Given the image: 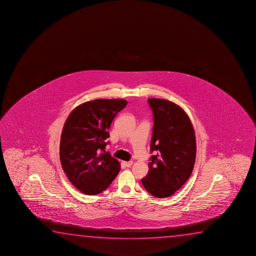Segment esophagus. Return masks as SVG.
<instances>
[{
	"mask_svg": "<svg viewBox=\"0 0 256 256\" xmlns=\"http://www.w3.org/2000/svg\"><path fill=\"white\" fill-rule=\"evenodd\" d=\"M123 164L126 166V167H130L133 164V161H128V162H123Z\"/></svg>",
	"mask_w": 256,
	"mask_h": 256,
	"instance_id": "obj_1",
	"label": "esophagus"
}]
</instances>
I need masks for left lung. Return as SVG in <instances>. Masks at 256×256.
<instances>
[{"mask_svg": "<svg viewBox=\"0 0 256 256\" xmlns=\"http://www.w3.org/2000/svg\"><path fill=\"white\" fill-rule=\"evenodd\" d=\"M154 118L148 172L142 178L153 196L166 198L185 184L193 172L196 142L193 125L180 106L163 98H148Z\"/></svg>", "mask_w": 256, "mask_h": 256, "instance_id": "8db88e82", "label": "left lung"}]
</instances>
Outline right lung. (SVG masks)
Returning a JSON list of instances; mask_svg holds the SVG:
<instances>
[{
    "label": "right lung",
    "mask_w": 256,
    "mask_h": 256,
    "mask_svg": "<svg viewBox=\"0 0 256 256\" xmlns=\"http://www.w3.org/2000/svg\"><path fill=\"white\" fill-rule=\"evenodd\" d=\"M125 100L88 101L74 108L63 126L60 160L70 182L82 193L94 196L108 188L120 164L104 152L109 128Z\"/></svg>",
    "instance_id": "obj_1"
}]
</instances>
